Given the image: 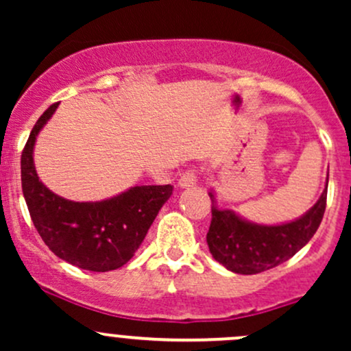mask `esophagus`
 Masks as SVG:
<instances>
[{
  "label": "esophagus",
  "mask_w": 351,
  "mask_h": 351,
  "mask_svg": "<svg viewBox=\"0 0 351 351\" xmlns=\"http://www.w3.org/2000/svg\"><path fill=\"white\" fill-rule=\"evenodd\" d=\"M196 178H198V175H196V170H186L184 173H181L178 184H180L181 188L195 186Z\"/></svg>",
  "instance_id": "34e87169"
}]
</instances>
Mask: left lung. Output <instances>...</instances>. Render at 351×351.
<instances>
[{"label": "left lung", "instance_id": "1", "mask_svg": "<svg viewBox=\"0 0 351 351\" xmlns=\"http://www.w3.org/2000/svg\"><path fill=\"white\" fill-rule=\"evenodd\" d=\"M209 198L213 201L206 236L209 252L228 271L251 276L285 263L312 239L327 206V186L304 216L277 226L249 223L231 209H219L213 191Z\"/></svg>", "mask_w": 351, "mask_h": 351}]
</instances>
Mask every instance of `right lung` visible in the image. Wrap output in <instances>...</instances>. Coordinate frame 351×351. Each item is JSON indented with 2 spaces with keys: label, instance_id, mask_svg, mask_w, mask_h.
<instances>
[{
  "label": "right lung",
  "instance_id": "add662e5",
  "mask_svg": "<svg viewBox=\"0 0 351 351\" xmlns=\"http://www.w3.org/2000/svg\"><path fill=\"white\" fill-rule=\"evenodd\" d=\"M52 104L31 130L21 155L23 195L39 236L56 256L75 267L107 272L122 267L143 243L156 215L171 196V184L134 186L104 201H69L39 181L33 150Z\"/></svg>",
  "mask_w": 351,
  "mask_h": 351
}]
</instances>
